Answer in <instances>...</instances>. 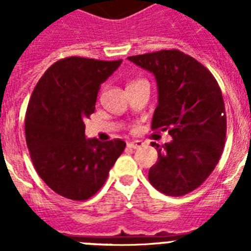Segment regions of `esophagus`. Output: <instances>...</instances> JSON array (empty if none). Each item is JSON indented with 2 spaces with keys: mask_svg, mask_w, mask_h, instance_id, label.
<instances>
[{
  "mask_svg": "<svg viewBox=\"0 0 251 251\" xmlns=\"http://www.w3.org/2000/svg\"><path fill=\"white\" fill-rule=\"evenodd\" d=\"M143 146V142L142 141H133L128 143V147L133 148V150H137V148H141Z\"/></svg>",
  "mask_w": 251,
  "mask_h": 251,
  "instance_id": "34e87169",
  "label": "esophagus"
}]
</instances>
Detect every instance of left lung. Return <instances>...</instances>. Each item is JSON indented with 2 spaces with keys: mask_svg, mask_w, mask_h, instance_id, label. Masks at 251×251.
Here are the masks:
<instances>
[{
  "mask_svg": "<svg viewBox=\"0 0 251 251\" xmlns=\"http://www.w3.org/2000/svg\"><path fill=\"white\" fill-rule=\"evenodd\" d=\"M154 75L158 105L152 129L168 130L172 141L152 143L158 159L148 172L153 187L168 196L194 191L223 154L226 113L220 86L197 60L179 50H161L128 57Z\"/></svg>",
  "mask_w": 251,
  "mask_h": 251,
  "instance_id": "1",
  "label": "left lung"
}]
</instances>
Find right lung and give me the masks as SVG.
<instances>
[{
  "label": "right lung",
  "instance_id": "obj_1",
  "mask_svg": "<svg viewBox=\"0 0 251 251\" xmlns=\"http://www.w3.org/2000/svg\"><path fill=\"white\" fill-rule=\"evenodd\" d=\"M122 60L72 56L50 66L35 86L25 119L34 167L60 196L83 201L97 194L126 142L86 138L84 121L94 113L100 84Z\"/></svg>",
  "mask_w": 251,
  "mask_h": 251
}]
</instances>
